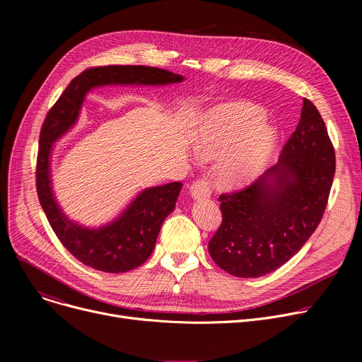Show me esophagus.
Listing matches in <instances>:
<instances>
[{
    "label": "esophagus",
    "instance_id": "obj_1",
    "mask_svg": "<svg viewBox=\"0 0 362 362\" xmlns=\"http://www.w3.org/2000/svg\"><path fill=\"white\" fill-rule=\"evenodd\" d=\"M191 195L195 199H208L211 195V189L208 182L205 180H197L191 186Z\"/></svg>",
    "mask_w": 362,
    "mask_h": 362
}]
</instances>
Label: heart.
<instances>
[{
    "instance_id": "b5f03b06",
    "label": "heart",
    "mask_w": 362,
    "mask_h": 362,
    "mask_svg": "<svg viewBox=\"0 0 362 362\" xmlns=\"http://www.w3.org/2000/svg\"><path fill=\"white\" fill-rule=\"evenodd\" d=\"M277 129L257 105L230 101L205 110L194 132L197 154L217 160V182L227 189L250 185L269 163Z\"/></svg>"
}]
</instances>
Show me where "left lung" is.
Returning <instances> with one entry per match:
<instances>
[{"label": "left lung", "instance_id": "1", "mask_svg": "<svg viewBox=\"0 0 362 362\" xmlns=\"http://www.w3.org/2000/svg\"><path fill=\"white\" fill-rule=\"evenodd\" d=\"M334 168L326 124L303 98L300 120L279 161L243 191L220 195L223 221L208 243L214 262L243 279L269 274L288 262L325 214Z\"/></svg>", "mask_w": 362, "mask_h": 362}]
</instances>
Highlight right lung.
Here are the masks:
<instances>
[{
    "label": "right lung",
    "instance_id": "add662e5",
    "mask_svg": "<svg viewBox=\"0 0 362 362\" xmlns=\"http://www.w3.org/2000/svg\"><path fill=\"white\" fill-rule=\"evenodd\" d=\"M180 74L148 66H104L82 71L69 83L48 111L40 135L36 191L54 233L82 264L105 273H126L144 264L154 246L165 217L175 210L182 183L146 187L112 221L86 227L70 220L55 199L51 180V152L79 119L85 97L107 85L164 86L183 82Z\"/></svg>",
    "mask_w": 362,
    "mask_h": 362
}]
</instances>
